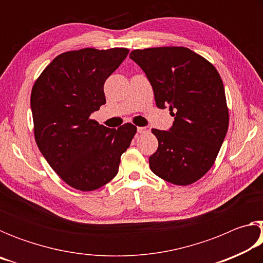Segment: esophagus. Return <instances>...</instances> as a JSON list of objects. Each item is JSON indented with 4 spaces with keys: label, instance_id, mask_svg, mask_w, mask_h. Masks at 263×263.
<instances>
[{
    "label": "esophagus",
    "instance_id": "obj_1",
    "mask_svg": "<svg viewBox=\"0 0 263 263\" xmlns=\"http://www.w3.org/2000/svg\"><path fill=\"white\" fill-rule=\"evenodd\" d=\"M148 132H149V127H147V126L138 127V133H140V135H144V133H148Z\"/></svg>",
    "mask_w": 263,
    "mask_h": 263
}]
</instances>
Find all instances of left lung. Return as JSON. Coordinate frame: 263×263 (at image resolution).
<instances>
[{
  "mask_svg": "<svg viewBox=\"0 0 263 263\" xmlns=\"http://www.w3.org/2000/svg\"><path fill=\"white\" fill-rule=\"evenodd\" d=\"M130 58L144 70L160 109L174 117L169 131L153 128L159 142L149 157L155 175L188 185L215 163L229 128L224 84L211 62L186 47L135 50Z\"/></svg>",
  "mask_w": 263,
  "mask_h": 263,
  "instance_id": "8db88e82",
  "label": "left lung"
}]
</instances>
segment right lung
I'll return each instance as SVG.
<instances>
[{
	"label": "right lung",
	"instance_id": "obj_1",
	"mask_svg": "<svg viewBox=\"0 0 263 263\" xmlns=\"http://www.w3.org/2000/svg\"><path fill=\"white\" fill-rule=\"evenodd\" d=\"M127 54L123 47L61 53L33 84L35 142L53 171L72 188L92 191L112 180L136 135L131 123L116 130L90 118L105 104V80Z\"/></svg>",
	"mask_w": 263,
	"mask_h": 263
}]
</instances>
